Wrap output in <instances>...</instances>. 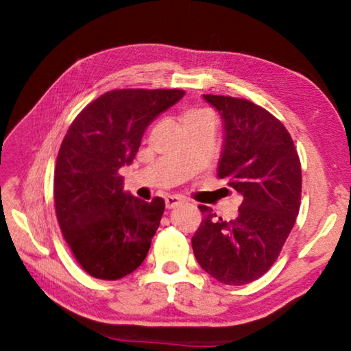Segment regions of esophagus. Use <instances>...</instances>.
Listing matches in <instances>:
<instances>
[{"instance_id":"34e87169","label":"esophagus","mask_w":351,"mask_h":351,"mask_svg":"<svg viewBox=\"0 0 351 351\" xmlns=\"http://www.w3.org/2000/svg\"><path fill=\"white\" fill-rule=\"evenodd\" d=\"M182 204L181 199H178L176 196H167L166 197V208L167 210H171V208H176Z\"/></svg>"}]
</instances>
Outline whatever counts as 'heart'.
Listing matches in <instances>:
<instances>
[{"label": "heart", "mask_w": 351, "mask_h": 351, "mask_svg": "<svg viewBox=\"0 0 351 351\" xmlns=\"http://www.w3.org/2000/svg\"><path fill=\"white\" fill-rule=\"evenodd\" d=\"M200 121H214V116L210 113V111L200 110V108L190 110L182 116V122L185 126L195 122H200Z\"/></svg>", "instance_id": "heart-1"}]
</instances>
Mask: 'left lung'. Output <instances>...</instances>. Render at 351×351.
Here are the masks:
<instances>
[{
	"mask_svg": "<svg viewBox=\"0 0 351 351\" xmlns=\"http://www.w3.org/2000/svg\"><path fill=\"white\" fill-rule=\"evenodd\" d=\"M220 111L225 143L220 180L243 196L238 217L223 220L210 206L191 245L199 265L225 285H245L265 274L293 229L302 199L300 158L288 130L252 101L204 95Z\"/></svg>",
	"mask_w": 351,
	"mask_h": 351,
	"instance_id": "8db88e82",
	"label": "left lung"
}]
</instances>
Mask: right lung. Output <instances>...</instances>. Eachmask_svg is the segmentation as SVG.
Returning <instances> with one entry per match:
<instances>
[{
    "label": "right lung",
    "mask_w": 351,
    "mask_h": 351,
    "mask_svg": "<svg viewBox=\"0 0 351 351\" xmlns=\"http://www.w3.org/2000/svg\"><path fill=\"white\" fill-rule=\"evenodd\" d=\"M185 95L180 88H119L73 119L54 170V204L73 258L92 278L117 280L143 263L164 200L126 195L119 173L136 156L146 126Z\"/></svg>",
    "instance_id": "1"
}]
</instances>
